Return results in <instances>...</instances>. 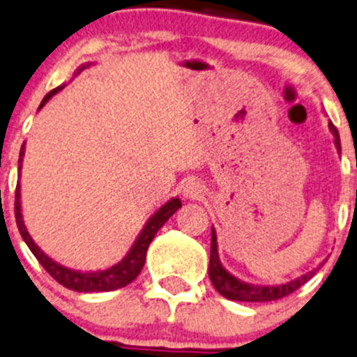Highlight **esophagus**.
Listing matches in <instances>:
<instances>
[{"label": "esophagus", "instance_id": "34e87169", "mask_svg": "<svg viewBox=\"0 0 357 357\" xmlns=\"http://www.w3.org/2000/svg\"><path fill=\"white\" fill-rule=\"evenodd\" d=\"M183 194H185L186 199L204 197V185H202L201 181H195V179H192V181H188L185 185V188H183Z\"/></svg>", "mask_w": 357, "mask_h": 357}]
</instances>
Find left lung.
I'll return each mask as SVG.
<instances>
[{
  "instance_id": "left-lung-1",
  "label": "left lung",
  "mask_w": 357,
  "mask_h": 357,
  "mask_svg": "<svg viewBox=\"0 0 357 357\" xmlns=\"http://www.w3.org/2000/svg\"><path fill=\"white\" fill-rule=\"evenodd\" d=\"M329 130H331L333 137H335V146L338 149V153H342V146H340V135L338 130L335 128L331 121H329ZM324 264V262H322ZM322 264H319L321 268ZM319 268L312 269L306 275L298 276V278L291 280V282H285V284L280 285H255V284H246L243 280L236 278L234 275L227 271V269L222 266L218 257V243H216V231L215 227H211V257H209V280L211 284L215 285L216 291L224 298L232 299V301H246V303H268L275 301V299L285 298L291 292L298 291L301 285H305L315 273L319 271Z\"/></svg>"
}]
</instances>
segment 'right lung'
<instances>
[{
    "label": "right lung",
    "mask_w": 357,
    "mask_h": 357,
    "mask_svg": "<svg viewBox=\"0 0 357 357\" xmlns=\"http://www.w3.org/2000/svg\"><path fill=\"white\" fill-rule=\"evenodd\" d=\"M91 63H86L81 65L75 72V75L82 72V70L89 68ZM63 89V86L52 89L51 93L43 96L42 103H40V109ZM22 156H24V144H22L21 153H19V171L22 167ZM181 208V201L178 197H172L171 201H167L158 211L153 216H149V220L146 222V225L142 227V231L139 232L137 239L133 241L132 248L128 250V254L118 262V264L111 266L107 269H100V271H79V269H70L66 266L59 264V262L52 261L47 254H43L42 248L33 241V238L29 236L28 229L24 225V220H22V211H21V185H17L15 188V222H17L19 232H21L22 239L26 241V245L29 246V250L33 252L36 259H38L40 264L45 268V271L52 276V278L61 284L63 287L70 289V291L75 292H109L116 291V289H121L125 285H128L130 282L137 278L139 273L142 271V266L146 262V254H148L149 243L153 241L156 232L163 227V224L174 215L178 209Z\"/></svg>",
    "instance_id": "right-lung-1"
}]
</instances>
